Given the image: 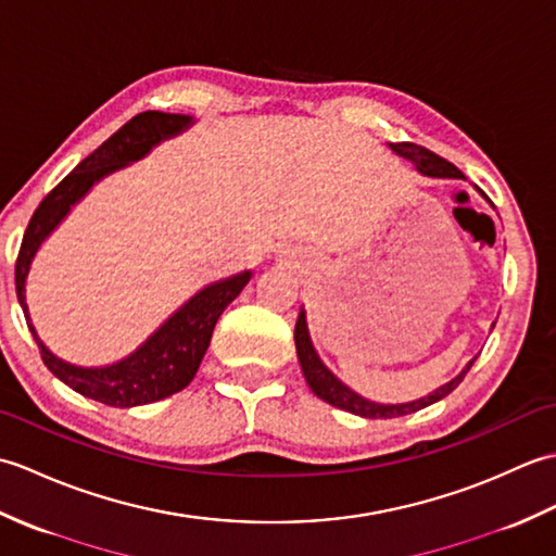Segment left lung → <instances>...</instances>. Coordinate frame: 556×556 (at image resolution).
I'll list each match as a JSON object with an SVG mask.
<instances>
[{
	"label": "left lung",
	"instance_id": "left-lung-1",
	"mask_svg": "<svg viewBox=\"0 0 556 556\" xmlns=\"http://www.w3.org/2000/svg\"><path fill=\"white\" fill-rule=\"evenodd\" d=\"M389 150L396 152L399 157H404L408 162H413V167H416L418 174L422 176H430V179H466L464 174H460L452 162L442 160L440 155H434V152L425 150L420 146H413V143H389ZM476 191L485 198V193L476 188ZM488 200V198H485ZM494 327V325H492ZM293 341H296V353H299V363H301V370L305 382L313 389L315 396H320L327 404H332L341 410H349V413H356L361 418H399V416H408V413H416L425 406L434 404V401L444 399L446 394H452L454 389L458 387V382L464 380L466 372L470 370V365L476 363L468 361L466 368L460 370L456 377H452L446 384L437 387L434 392H430L428 396H420L416 401H406V404H380V401H370L361 396L358 392H353L349 384H344L339 380V377L327 368L323 363V358L317 356V351L313 346V339L308 332V320H305V311L301 308L299 313V320H296V332H293Z\"/></svg>",
	"mask_w": 556,
	"mask_h": 556
}]
</instances>
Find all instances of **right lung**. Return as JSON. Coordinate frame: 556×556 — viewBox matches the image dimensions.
Instances as JSON below:
<instances>
[{
	"instance_id": "add662e5",
	"label": "right lung",
	"mask_w": 556,
	"mask_h": 556,
	"mask_svg": "<svg viewBox=\"0 0 556 556\" xmlns=\"http://www.w3.org/2000/svg\"><path fill=\"white\" fill-rule=\"evenodd\" d=\"M193 126V116L167 114V112H143L124 124L119 131L90 152L54 191L47 195L38 210L33 212L28 229L23 233V243L16 260V296L26 315V323L40 356L54 377H59L74 392L96 399L104 406L134 408L167 399L184 387L191 384L200 361L210 346L212 329H215L224 308L239 296L251 281L253 271L245 269L227 279L212 281L198 293H193L184 305H179L143 344L128 353L122 361L98 368L68 363L45 346L30 320L26 303V281L30 265L50 233L66 219L74 205L90 193V188L104 176L119 172L128 164L143 160L148 152L162 140L184 134Z\"/></svg>"
}]
</instances>
